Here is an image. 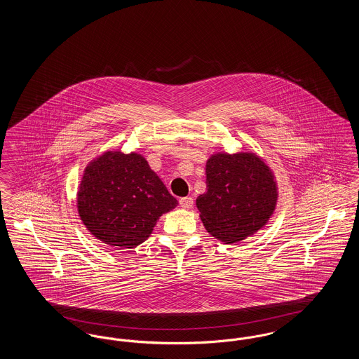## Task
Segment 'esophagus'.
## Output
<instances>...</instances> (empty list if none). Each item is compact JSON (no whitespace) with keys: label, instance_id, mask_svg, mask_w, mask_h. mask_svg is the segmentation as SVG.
<instances>
[{"label":"esophagus","instance_id":"34e87169","mask_svg":"<svg viewBox=\"0 0 359 359\" xmlns=\"http://www.w3.org/2000/svg\"><path fill=\"white\" fill-rule=\"evenodd\" d=\"M179 203L183 208H191L194 205V199L191 196H186V198H180Z\"/></svg>","mask_w":359,"mask_h":359}]
</instances>
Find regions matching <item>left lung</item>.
<instances>
[{
    "instance_id": "obj_1",
    "label": "left lung",
    "mask_w": 359,
    "mask_h": 359,
    "mask_svg": "<svg viewBox=\"0 0 359 359\" xmlns=\"http://www.w3.org/2000/svg\"><path fill=\"white\" fill-rule=\"evenodd\" d=\"M207 191L196 199L205 230L234 243L255 234L277 203L273 172L256 154H212L205 163Z\"/></svg>"
}]
</instances>
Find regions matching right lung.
I'll return each mask as SVG.
<instances>
[{"label":"right lung","instance_id":"right-lung-1","mask_svg":"<svg viewBox=\"0 0 359 359\" xmlns=\"http://www.w3.org/2000/svg\"><path fill=\"white\" fill-rule=\"evenodd\" d=\"M76 205L95 238L133 249L152 234L158 218L177 201L141 154L107 151L86 167Z\"/></svg>","mask_w":359,"mask_h":359}]
</instances>
